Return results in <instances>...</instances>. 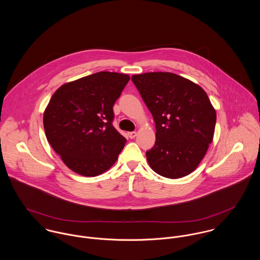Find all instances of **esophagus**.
<instances>
[{"instance_id": "1", "label": "esophagus", "mask_w": 260, "mask_h": 260, "mask_svg": "<svg viewBox=\"0 0 260 260\" xmlns=\"http://www.w3.org/2000/svg\"><path fill=\"white\" fill-rule=\"evenodd\" d=\"M137 136V133L136 132H129L128 133V137L130 138V139H133V138H135Z\"/></svg>"}]
</instances>
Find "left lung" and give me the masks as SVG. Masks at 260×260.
<instances>
[{
    "instance_id": "left-lung-1",
    "label": "left lung",
    "mask_w": 260,
    "mask_h": 260,
    "mask_svg": "<svg viewBox=\"0 0 260 260\" xmlns=\"http://www.w3.org/2000/svg\"><path fill=\"white\" fill-rule=\"evenodd\" d=\"M155 127L154 147L146 152L157 174L177 179L193 172L213 140L216 112L206 92L194 82L169 72L133 75Z\"/></svg>"
}]
</instances>
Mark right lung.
<instances>
[{
	"label": "right lung",
	"mask_w": 260,
	"mask_h": 260,
	"mask_svg": "<svg viewBox=\"0 0 260 260\" xmlns=\"http://www.w3.org/2000/svg\"><path fill=\"white\" fill-rule=\"evenodd\" d=\"M129 80L98 72L65 83L50 99L43 116L47 140L75 173L94 177L117 161L126 139L112 124L113 105Z\"/></svg>",
	"instance_id": "1"
}]
</instances>
